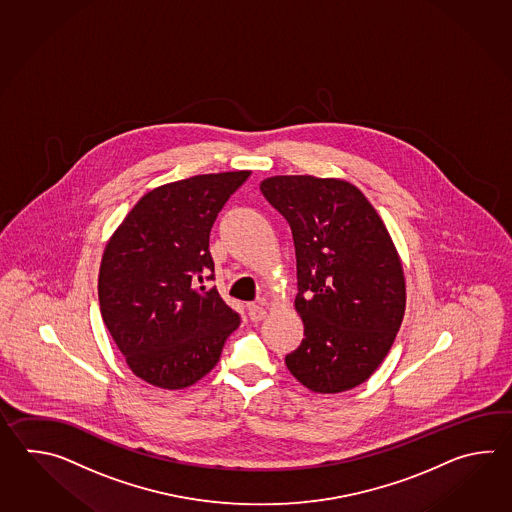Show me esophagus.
Returning a JSON list of instances; mask_svg holds the SVG:
<instances>
[{"instance_id":"1","label":"esophagus","mask_w":512,"mask_h":512,"mask_svg":"<svg viewBox=\"0 0 512 512\" xmlns=\"http://www.w3.org/2000/svg\"><path fill=\"white\" fill-rule=\"evenodd\" d=\"M267 316V309L260 304H251L249 305V318H251L252 322H260Z\"/></svg>"}]
</instances>
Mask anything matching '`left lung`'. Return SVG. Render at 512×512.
I'll return each mask as SVG.
<instances>
[{"mask_svg":"<svg viewBox=\"0 0 512 512\" xmlns=\"http://www.w3.org/2000/svg\"><path fill=\"white\" fill-rule=\"evenodd\" d=\"M260 190L287 219L296 252L294 307L305 338L285 364L313 392L351 390L379 368L403 322L406 287L392 238L348 181L276 175Z\"/></svg>","mask_w":512,"mask_h":512,"instance_id":"1","label":"left lung"}]
</instances>
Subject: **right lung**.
Wrapping results in <instances>:
<instances>
[{"label": "right lung", "instance_id": "right-lung-1", "mask_svg": "<svg viewBox=\"0 0 512 512\" xmlns=\"http://www.w3.org/2000/svg\"><path fill=\"white\" fill-rule=\"evenodd\" d=\"M251 172L194 175L159 186L111 236L98 272V302L130 370L181 390L218 364L240 315L207 289L214 280L210 230Z\"/></svg>", "mask_w": 512, "mask_h": 512}]
</instances>
